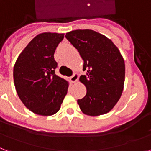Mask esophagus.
Instances as JSON below:
<instances>
[{
    "mask_svg": "<svg viewBox=\"0 0 151 151\" xmlns=\"http://www.w3.org/2000/svg\"><path fill=\"white\" fill-rule=\"evenodd\" d=\"M78 79H79V75L76 74V73H75V74H73L72 76L70 77V79H71V81L72 83H76L78 80Z\"/></svg>",
    "mask_w": 151,
    "mask_h": 151,
    "instance_id": "esophagus-1",
    "label": "esophagus"
}]
</instances>
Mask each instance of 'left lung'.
<instances>
[{
	"label": "left lung",
	"mask_w": 151,
	"mask_h": 151,
	"mask_svg": "<svg viewBox=\"0 0 151 151\" xmlns=\"http://www.w3.org/2000/svg\"><path fill=\"white\" fill-rule=\"evenodd\" d=\"M65 38L79 51L86 75L79 79L86 94L78 104L89 116L109 113L119 101L123 91L125 65L120 51L110 39L92 30H76Z\"/></svg>",
	"instance_id": "obj_1"
}]
</instances>
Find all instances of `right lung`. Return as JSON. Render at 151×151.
Here are the masks:
<instances>
[{"mask_svg":"<svg viewBox=\"0 0 151 151\" xmlns=\"http://www.w3.org/2000/svg\"><path fill=\"white\" fill-rule=\"evenodd\" d=\"M64 34L42 33L35 37L16 60L13 69L15 86L24 106L33 113L51 116L57 113L68 83L55 74L54 52Z\"/></svg>","mask_w":151,"mask_h":151,"instance_id":"obj_1","label":"right lung"}]
</instances>
